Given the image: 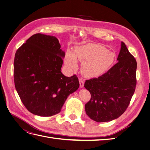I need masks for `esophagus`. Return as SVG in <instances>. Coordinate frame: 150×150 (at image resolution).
<instances>
[{
    "label": "esophagus",
    "instance_id": "34e87169",
    "mask_svg": "<svg viewBox=\"0 0 150 150\" xmlns=\"http://www.w3.org/2000/svg\"><path fill=\"white\" fill-rule=\"evenodd\" d=\"M79 82H80V88H83L84 86V80L83 79H82V78H80L79 79Z\"/></svg>",
    "mask_w": 150,
    "mask_h": 150
}]
</instances>
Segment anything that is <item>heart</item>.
Listing matches in <instances>:
<instances>
[{"label": "heart", "instance_id": "obj_1", "mask_svg": "<svg viewBox=\"0 0 150 150\" xmlns=\"http://www.w3.org/2000/svg\"><path fill=\"white\" fill-rule=\"evenodd\" d=\"M115 55L103 46L88 43L75 49V54L70 50L66 53L65 62L70 70L77 68L76 60L83 62L81 72L88 77L99 76L112 66Z\"/></svg>", "mask_w": 150, "mask_h": 150}]
</instances>
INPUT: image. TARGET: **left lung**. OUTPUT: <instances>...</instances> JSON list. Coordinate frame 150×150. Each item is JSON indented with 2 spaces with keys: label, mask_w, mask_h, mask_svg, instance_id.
I'll return each instance as SVG.
<instances>
[{
  "label": "left lung",
  "mask_w": 150,
  "mask_h": 150,
  "mask_svg": "<svg viewBox=\"0 0 150 150\" xmlns=\"http://www.w3.org/2000/svg\"><path fill=\"white\" fill-rule=\"evenodd\" d=\"M117 60L106 73L84 83L91 96L85 111L96 122L118 118L126 110L135 92L137 62L122 42Z\"/></svg>",
  "instance_id": "obj_1"
}]
</instances>
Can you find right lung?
Returning a JSON list of instances; mask_svg holds the SVG:
<instances>
[{"label": "right lung", "instance_id": "1", "mask_svg": "<svg viewBox=\"0 0 150 150\" xmlns=\"http://www.w3.org/2000/svg\"><path fill=\"white\" fill-rule=\"evenodd\" d=\"M54 36L35 34L19 47L14 60L16 89L28 111L40 116L59 113L67 97L80 86L76 75L61 71L65 53Z\"/></svg>", "mask_w": 150, "mask_h": 150}]
</instances>
